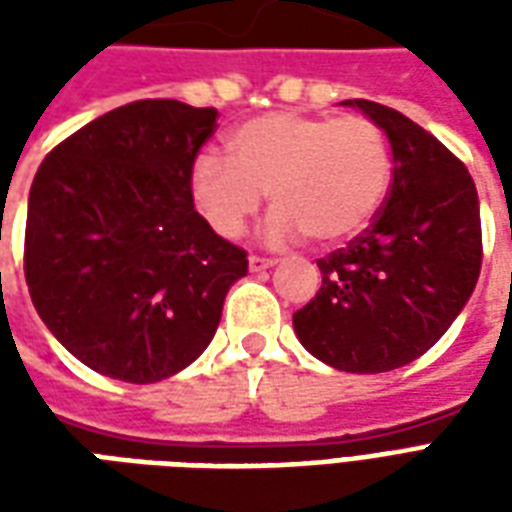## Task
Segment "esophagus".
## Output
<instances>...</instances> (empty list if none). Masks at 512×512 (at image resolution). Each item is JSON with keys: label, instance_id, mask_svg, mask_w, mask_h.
I'll list each match as a JSON object with an SVG mask.
<instances>
[{"label": "esophagus", "instance_id": "34e87169", "mask_svg": "<svg viewBox=\"0 0 512 512\" xmlns=\"http://www.w3.org/2000/svg\"><path fill=\"white\" fill-rule=\"evenodd\" d=\"M277 263L274 257H260V255H249V271H266V268H271Z\"/></svg>", "mask_w": 512, "mask_h": 512}]
</instances>
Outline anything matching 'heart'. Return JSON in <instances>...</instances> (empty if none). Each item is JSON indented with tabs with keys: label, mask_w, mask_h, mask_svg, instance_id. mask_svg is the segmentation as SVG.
<instances>
[{
	"label": "heart",
	"mask_w": 512,
	"mask_h": 512,
	"mask_svg": "<svg viewBox=\"0 0 512 512\" xmlns=\"http://www.w3.org/2000/svg\"><path fill=\"white\" fill-rule=\"evenodd\" d=\"M227 150H205L189 172L191 200L224 238L244 233L271 191V241L340 244L376 219L392 186L389 139L362 115L271 112L235 126Z\"/></svg>",
	"instance_id": "b5f03b06"
}]
</instances>
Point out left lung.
<instances>
[{
  "label": "left lung",
  "instance_id": "8db88e82",
  "mask_svg": "<svg viewBox=\"0 0 512 512\" xmlns=\"http://www.w3.org/2000/svg\"><path fill=\"white\" fill-rule=\"evenodd\" d=\"M343 104L384 128L392 186L365 233L318 260L323 285L293 329L334 370L386 373L439 343L472 296L483 263L480 200L461 158L414 120L365 98Z\"/></svg>",
  "mask_w": 512,
  "mask_h": 512
}]
</instances>
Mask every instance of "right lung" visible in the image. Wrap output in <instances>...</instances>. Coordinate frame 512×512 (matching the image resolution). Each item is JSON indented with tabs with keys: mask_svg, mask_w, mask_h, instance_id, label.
Here are the masks:
<instances>
[{
	"mask_svg": "<svg viewBox=\"0 0 512 512\" xmlns=\"http://www.w3.org/2000/svg\"><path fill=\"white\" fill-rule=\"evenodd\" d=\"M219 112L147 98L51 150L29 189L24 277L79 362L156 384L208 348L246 252L194 211L191 161Z\"/></svg>",
	"mask_w": 512,
	"mask_h": 512,
	"instance_id": "add662e5",
	"label": "right lung"
}]
</instances>
